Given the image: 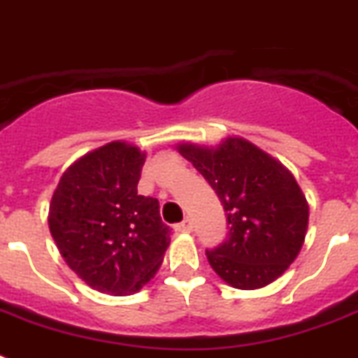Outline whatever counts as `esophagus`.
Returning a JSON list of instances; mask_svg holds the SVG:
<instances>
[{
	"label": "esophagus",
	"mask_w": 358,
	"mask_h": 358,
	"mask_svg": "<svg viewBox=\"0 0 358 358\" xmlns=\"http://www.w3.org/2000/svg\"><path fill=\"white\" fill-rule=\"evenodd\" d=\"M174 229L180 231V234H191V231H193V224H191V220L185 219L184 222H180V224L174 226Z\"/></svg>",
	"instance_id": "esophagus-1"
}]
</instances>
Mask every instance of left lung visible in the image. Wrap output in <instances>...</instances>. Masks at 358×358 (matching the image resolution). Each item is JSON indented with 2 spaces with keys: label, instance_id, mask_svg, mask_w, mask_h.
Here are the masks:
<instances>
[{
  "label": "left lung",
  "instance_id": "1",
  "mask_svg": "<svg viewBox=\"0 0 358 358\" xmlns=\"http://www.w3.org/2000/svg\"><path fill=\"white\" fill-rule=\"evenodd\" d=\"M219 196L229 237L206 252L211 268L229 287L263 289L300 254L309 228V202L280 159L239 136L219 145H176Z\"/></svg>",
  "mask_w": 358,
  "mask_h": 358
}]
</instances>
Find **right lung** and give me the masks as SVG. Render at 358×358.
Instances as JSON below:
<instances>
[{
	"instance_id": "obj_1",
	"label": "right lung",
	"mask_w": 358,
	"mask_h": 358,
	"mask_svg": "<svg viewBox=\"0 0 358 358\" xmlns=\"http://www.w3.org/2000/svg\"><path fill=\"white\" fill-rule=\"evenodd\" d=\"M147 152L117 139L77 158L49 202V231L75 274L103 294L130 296L152 280L169 248L159 202L138 194Z\"/></svg>"
}]
</instances>
